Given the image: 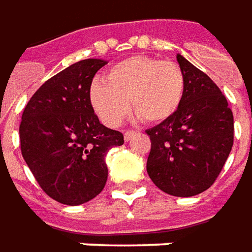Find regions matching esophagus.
Masks as SVG:
<instances>
[{"mask_svg": "<svg viewBox=\"0 0 252 252\" xmlns=\"http://www.w3.org/2000/svg\"><path fill=\"white\" fill-rule=\"evenodd\" d=\"M135 134H136L135 131H126V134H124V139H126V142H128L129 139H132V138H134Z\"/></svg>", "mask_w": 252, "mask_h": 252, "instance_id": "obj_1", "label": "esophagus"}]
</instances>
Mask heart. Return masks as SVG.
<instances>
[{
    "mask_svg": "<svg viewBox=\"0 0 252 252\" xmlns=\"http://www.w3.org/2000/svg\"><path fill=\"white\" fill-rule=\"evenodd\" d=\"M104 82L89 88V103L97 117L109 126H118L129 111L146 123L171 118L186 94V81L180 66L148 56H134L110 66ZM130 101L128 102L127 100Z\"/></svg>",
    "mask_w": 252,
    "mask_h": 252,
    "instance_id": "heart-1",
    "label": "heart"
}]
</instances>
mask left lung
<instances>
[{
	"instance_id": "8db88e82",
	"label": "left lung",
	"mask_w": 252,
	"mask_h": 252,
	"mask_svg": "<svg viewBox=\"0 0 252 252\" xmlns=\"http://www.w3.org/2000/svg\"><path fill=\"white\" fill-rule=\"evenodd\" d=\"M186 81L178 111L149 128L146 163L153 184L174 196H194L215 183L233 146L234 121L229 103L208 75L177 54Z\"/></svg>"
}]
</instances>
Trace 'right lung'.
Returning a JSON list of instances; mask_svg holds the SVG:
<instances>
[{"mask_svg":"<svg viewBox=\"0 0 252 252\" xmlns=\"http://www.w3.org/2000/svg\"><path fill=\"white\" fill-rule=\"evenodd\" d=\"M107 61L88 58L40 86L23 110L21 151L41 189L64 205L99 195L109 170L106 155L124 135L100 124L89 103L94 74Z\"/></svg>","mask_w":252,"mask_h":252,"instance_id":"1","label":"right lung"}]
</instances>
